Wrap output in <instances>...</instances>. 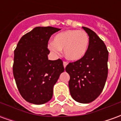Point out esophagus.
<instances>
[{"label":"esophagus","instance_id":"esophagus-1","mask_svg":"<svg viewBox=\"0 0 121 121\" xmlns=\"http://www.w3.org/2000/svg\"><path fill=\"white\" fill-rule=\"evenodd\" d=\"M63 67H64V68H65V67L67 65L68 63H67V61H64L63 62Z\"/></svg>","mask_w":121,"mask_h":121}]
</instances>
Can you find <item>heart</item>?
Masks as SVG:
<instances>
[{"label":"heart","mask_w":121,"mask_h":121,"mask_svg":"<svg viewBox=\"0 0 121 121\" xmlns=\"http://www.w3.org/2000/svg\"><path fill=\"white\" fill-rule=\"evenodd\" d=\"M89 43V38L84 30H68L56 34L48 48L55 54H59L63 49L64 56L73 61L80 60L86 55Z\"/></svg>","instance_id":"obj_1"}]
</instances>
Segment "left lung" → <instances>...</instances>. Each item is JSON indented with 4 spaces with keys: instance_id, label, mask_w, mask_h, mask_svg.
<instances>
[{
    "instance_id": "1",
    "label": "left lung",
    "mask_w": 121,
    "mask_h": 121,
    "mask_svg": "<svg viewBox=\"0 0 121 121\" xmlns=\"http://www.w3.org/2000/svg\"><path fill=\"white\" fill-rule=\"evenodd\" d=\"M89 43L86 55L71 62L65 71L70 76L69 87L71 96L80 103L91 102L100 95L108 77V51L103 41L87 27Z\"/></svg>"
}]
</instances>
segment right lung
Listing matches in <instances>:
<instances>
[{
    "label": "right lung",
    "mask_w": 121,
    "mask_h": 121,
    "mask_svg": "<svg viewBox=\"0 0 121 121\" xmlns=\"http://www.w3.org/2000/svg\"><path fill=\"white\" fill-rule=\"evenodd\" d=\"M59 30L52 26L35 27L21 38L15 49L13 76L20 94L30 103L49 101L53 87L64 71L61 60L48 59V40Z\"/></svg>",
    "instance_id": "1"
}]
</instances>
